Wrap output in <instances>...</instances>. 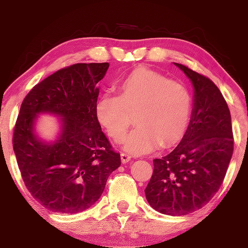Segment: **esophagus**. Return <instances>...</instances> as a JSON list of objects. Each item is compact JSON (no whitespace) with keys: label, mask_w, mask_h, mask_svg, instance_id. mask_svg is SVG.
Instances as JSON below:
<instances>
[{"label":"esophagus","mask_w":248,"mask_h":248,"mask_svg":"<svg viewBox=\"0 0 248 248\" xmlns=\"http://www.w3.org/2000/svg\"><path fill=\"white\" fill-rule=\"evenodd\" d=\"M121 159H122V163L123 164H126V163H128L131 160V157L127 155V154H125V153H122L121 154Z\"/></svg>","instance_id":"obj_1"}]
</instances>
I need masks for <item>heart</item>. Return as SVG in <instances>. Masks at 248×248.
Masks as SVG:
<instances>
[{
	"label": "heart",
	"mask_w": 248,
	"mask_h": 248,
	"mask_svg": "<svg viewBox=\"0 0 248 248\" xmlns=\"http://www.w3.org/2000/svg\"><path fill=\"white\" fill-rule=\"evenodd\" d=\"M120 95L105 94L95 104V116L115 142L124 139L123 149L143 155L156 148L171 147L185 136L191 116L192 98L182 83L146 67L134 69L118 86Z\"/></svg>",
	"instance_id": "b5f03b06"
}]
</instances>
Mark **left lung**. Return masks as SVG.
Returning <instances> with one entry per match:
<instances>
[{
  "mask_svg": "<svg viewBox=\"0 0 248 248\" xmlns=\"http://www.w3.org/2000/svg\"><path fill=\"white\" fill-rule=\"evenodd\" d=\"M194 88V107L181 142L154 159L144 194L162 214L180 217L199 210L222 185L233 153L231 116L222 93L210 78L174 62Z\"/></svg>",
  "mask_w": 248,
  "mask_h": 248,
  "instance_id": "8db88e82",
  "label": "left lung"
}]
</instances>
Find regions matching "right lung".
Returning a JSON list of instances; mask_svg holds the SVG:
<instances>
[{
	"instance_id": "1",
	"label": "right lung",
	"mask_w": 248,
	"mask_h": 248,
	"mask_svg": "<svg viewBox=\"0 0 248 248\" xmlns=\"http://www.w3.org/2000/svg\"><path fill=\"white\" fill-rule=\"evenodd\" d=\"M108 68V62L66 67L35 85L22 101L14 150L25 186L47 210L68 214L88 210L121 165V155L95 116L98 83ZM41 113L61 118L52 141L42 140L34 131Z\"/></svg>"
}]
</instances>
